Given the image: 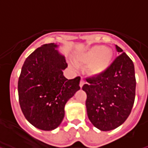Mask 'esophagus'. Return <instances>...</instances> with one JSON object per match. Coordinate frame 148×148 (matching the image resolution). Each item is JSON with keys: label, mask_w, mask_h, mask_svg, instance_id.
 I'll list each match as a JSON object with an SVG mask.
<instances>
[{"label": "esophagus", "mask_w": 148, "mask_h": 148, "mask_svg": "<svg viewBox=\"0 0 148 148\" xmlns=\"http://www.w3.org/2000/svg\"><path fill=\"white\" fill-rule=\"evenodd\" d=\"M85 84V81H84V79H83V78H82V77L81 78V80H80V83H79V86H80V87H82V86H83V85Z\"/></svg>", "instance_id": "34e87169"}]
</instances>
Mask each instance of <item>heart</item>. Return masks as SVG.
Wrapping results in <instances>:
<instances>
[{
    "label": "heart",
    "instance_id": "b5f03b06",
    "mask_svg": "<svg viewBox=\"0 0 148 148\" xmlns=\"http://www.w3.org/2000/svg\"><path fill=\"white\" fill-rule=\"evenodd\" d=\"M112 53L104 45H95L86 52L78 53L75 62L78 66H90V70L95 75L105 73L112 62Z\"/></svg>",
    "mask_w": 148,
    "mask_h": 148
}]
</instances>
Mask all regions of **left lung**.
<instances>
[{"label": "left lung", "instance_id": "obj_1", "mask_svg": "<svg viewBox=\"0 0 148 148\" xmlns=\"http://www.w3.org/2000/svg\"><path fill=\"white\" fill-rule=\"evenodd\" d=\"M120 54L101 75L86 78L82 86L86 93V106L90 121L107 132L124 123L131 114L135 98V66L132 59L118 45Z\"/></svg>", "mask_w": 148, "mask_h": 148}]
</instances>
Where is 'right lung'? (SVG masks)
Segmentation results:
<instances>
[{
	"instance_id": "obj_1",
	"label": "right lung",
	"mask_w": 148,
	"mask_h": 148,
	"mask_svg": "<svg viewBox=\"0 0 148 148\" xmlns=\"http://www.w3.org/2000/svg\"><path fill=\"white\" fill-rule=\"evenodd\" d=\"M54 43L35 49L24 62L18 79V97L22 113L31 124L52 131L63 120L65 105L80 90V77L67 79L65 57Z\"/></svg>"
}]
</instances>
